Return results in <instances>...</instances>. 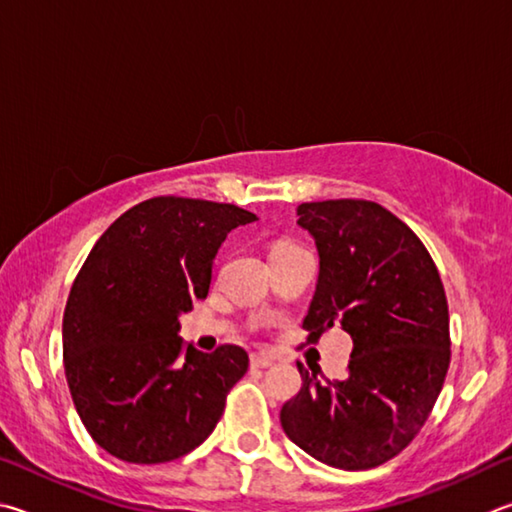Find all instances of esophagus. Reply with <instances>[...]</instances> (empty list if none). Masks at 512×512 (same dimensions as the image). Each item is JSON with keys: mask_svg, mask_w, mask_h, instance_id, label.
<instances>
[{"mask_svg": "<svg viewBox=\"0 0 512 512\" xmlns=\"http://www.w3.org/2000/svg\"><path fill=\"white\" fill-rule=\"evenodd\" d=\"M274 364V357L265 355V353H256L251 355V369H270Z\"/></svg>", "mask_w": 512, "mask_h": 512, "instance_id": "obj_1", "label": "esophagus"}]
</instances>
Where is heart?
<instances>
[{
	"mask_svg": "<svg viewBox=\"0 0 512 512\" xmlns=\"http://www.w3.org/2000/svg\"><path fill=\"white\" fill-rule=\"evenodd\" d=\"M294 249H299V247H297V245H292V242H285V240H281V242H276V245L272 247L270 256H276V254H288V251H294Z\"/></svg>",
	"mask_w": 512,
	"mask_h": 512,
	"instance_id": "obj_1",
	"label": "heart"
}]
</instances>
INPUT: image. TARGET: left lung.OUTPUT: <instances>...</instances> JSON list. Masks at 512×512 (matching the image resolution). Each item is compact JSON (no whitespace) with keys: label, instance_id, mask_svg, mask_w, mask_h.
Listing matches in <instances>:
<instances>
[{"label":"left lung","instance_id":"obj_1","mask_svg":"<svg viewBox=\"0 0 512 512\" xmlns=\"http://www.w3.org/2000/svg\"><path fill=\"white\" fill-rule=\"evenodd\" d=\"M319 251L303 328L310 342L342 326L353 339L344 380L299 366L301 391L281 425L312 459L339 470L387 463L425 425L450 366V315L432 256L405 222L366 200L297 206Z\"/></svg>","mask_w":512,"mask_h":512}]
</instances>
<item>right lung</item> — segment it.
Segmentation results:
<instances>
[{
  "instance_id": "obj_1",
  "label": "right lung",
  "mask_w": 512,
  "mask_h": 512,
  "mask_svg": "<svg viewBox=\"0 0 512 512\" xmlns=\"http://www.w3.org/2000/svg\"><path fill=\"white\" fill-rule=\"evenodd\" d=\"M240 206L152 197L110 224L71 285L62 317L65 375L80 420L107 454L166 463L202 445L247 373L240 346L184 348L179 317L211 285Z\"/></svg>"
}]
</instances>
